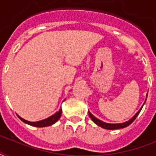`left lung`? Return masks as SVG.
Here are the masks:
<instances>
[{
	"mask_svg": "<svg viewBox=\"0 0 156 156\" xmlns=\"http://www.w3.org/2000/svg\"><path fill=\"white\" fill-rule=\"evenodd\" d=\"M145 102H144V104H145ZM143 105H144V104H143ZM143 106H142V108H140V110H139V111H138V112H137V113H136L135 115H134V116H133V117L130 119V120H129L128 121H126V122H124V123H119V124L106 123V122H104V121H100V120H99L98 118H96L95 116H94L92 114L90 113V112H88V113H89V116H90V119L92 120L93 122L96 124L97 126H100V127H102V128H104V129H118L125 128V127H127V126H129V125H130V124L132 123V122H133L134 120H135L136 117L138 116V115L141 112L142 108H143Z\"/></svg>",
	"mask_w": 156,
	"mask_h": 156,
	"instance_id": "1",
	"label": "left lung"
}]
</instances>
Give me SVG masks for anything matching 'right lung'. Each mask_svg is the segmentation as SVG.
<instances>
[{
	"label": "right lung",
	"mask_w": 156,
	"mask_h": 156,
	"mask_svg": "<svg viewBox=\"0 0 156 156\" xmlns=\"http://www.w3.org/2000/svg\"><path fill=\"white\" fill-rule=\"evenodd\" d=\"M61 112H62V110H61V108H60V110H59L58 112H56V113L53 114L52 116H49V117H48V118L44 119V120H42V121H35V122L28 121H27V120H24L23 118H22L21 116H18L21 121H23L24 123L30 125V126H35V127H46V126H52L54 123H56V121H58L59 119H60V117H61Z\"/></svg>",
	"instance_id": "1"
}]
</instances>
